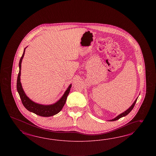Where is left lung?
I'll list each match as a JSON object with an SVG mask.
<instances>
[{"instance_id": "obj_1", "label": "left lung", "mask_w": 156, "mask_h": 156, "mask_svg": "<svg viewBox=\"0 0 156 156\" xmlns=\"http://www.w3.org/2000/svg\"><path fill=\"white\" fill-rule=\"evenodd\" d=\"M137 99H136V101H134V102L133 104L129 108V109L127 110H126L125 112H124L123 113H122L121 114H119V115H118L117 117H115V118H114L113 119H112V120H110V121H116V120H118L119 119V118H122L123 117H125V116H126V115H127L132 110V109H133V108H134V105H135V104L136 103V102H137Z\"/></svg>"}]
</instances>
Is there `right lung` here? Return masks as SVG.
<instances>
[{
  "instance_id": "add662e5",
  "label": "right lung",
  "mask_w": 156,
  "mask_h": 156,
  "mask_svg": "<svg viewBox=\"0 0 156 156\" xmlns=\"http://www.w3.org/2000/svg\"><path fill=\"white\" fill-rule=\"evenodd\" d=\"M25 49H24L23 53L19 61V71L17 78V83H16V89L19 93L20 98L22 101V102L23 105L25 108L27 109L28 111L36 114L37 115L42 116V117H51L58 113L61 110L63 107L66 103V99L68 95L69 94L71 85H70L68 89L66 90L65 94L62 96L61 99H59L55 104L50 105H43L41 104H36L31 99H29L24 93L22 89V84L20 83V70H21V63L22 59L24 55Z\"/></svg>"
}]
</instances>
